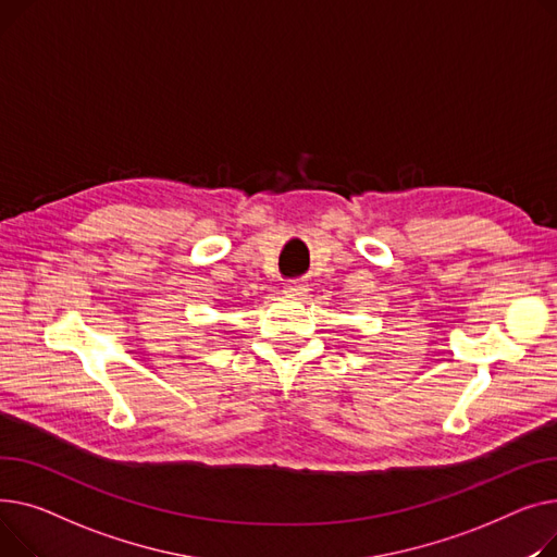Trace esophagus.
I'll return each instance as SVG.
<instances>
[{"label":"esophagus","instance_id":"obj_1","mask_svg":"<svg viewBox=\"0 0 557 557\" xmlns=\"http://www.w3.org/2000/svg\"><path fill=\"white\" fill-rule=\"evenodd\" d=\"M308 283L306 281H301V278H294V281H289V283H285L283 285V292L285 294H289V297H297V299H301V297H306L308 294Z\"/></svg>","mask_w":557,"mask_h":557}]
</instances>
